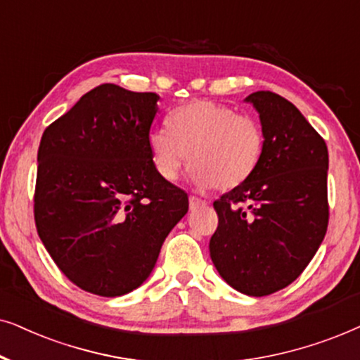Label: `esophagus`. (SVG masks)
I'll return each instance as SVG.
<instances>
[{
	"mask_svg": "<svg viewBox=\"0 0 360 360\" xmlns=\"http://www.w3.org/2000/svg\"><path fill=\"white\" fill-rule=\"evenodd\" d=\"M205 204H207V202H205V200L195 198V195H191V198H189V207H191V210H194V209H198V207H204Z\"/></svg>",
	"mask_w": 360,
	"mask_h": 360,
	"instance_id": "34e87169",
	"label": "esophagus"
}]
</instances>
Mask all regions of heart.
I'll return each mask as SVG.
<instances>
[{
  "label": "heart",
  "instance_id": "b5f03b06",
  "mask_svg": "<svg viewBox=\"0 0 360 360\" xmlns=\"http://www.w3.org/2000/svg\"><path fill=\"white\" fill-rule=\"evenodd\" d=\"M171 127L148 135L151 162L162 179L174 181L186 161L200 189L238 188L260 165L265 136L255 120L210 100H195L172 112Z\"/></svg>",
  "mask_w": 360,
  "mask_h": 360
}]
</instances>
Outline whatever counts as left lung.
<instances>
[{"label":"left lung","instance_id":"8db88e82","mask_svg":"<svg viewBox=\"0 0 360 360\" xmlns=\"http://www.w3.org/2000/svg\"><path fill=\"white\" fill-rule=\"evenodd\" d=\"M245 102L260 115L265 148L250 179L214 202L219 225L209 250L232 288L266 296L293 283L324 240L329 156L286 98L260 90Z\"/></svg>","mask_w":360,"mask_h":360}]
</instances>
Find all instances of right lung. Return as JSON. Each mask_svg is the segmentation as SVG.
<instances>
[{"label": "right lung", "instance_id": "right-lung-1", "mask_svg": "<svg viewBox=\"0 0 360 360\" xmlns=\"http://www.w3.org/2000/svg\"><path fill=\"white\" fill-rule=\"evenodd\" d=\"M158 100L102 84L42 133L37 233L60 271L89 293L115 298L141 286L188 214V194L151 162Z\"/></svg>", "mask_w": 360, "mask_h": 360}]
</instances>
